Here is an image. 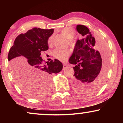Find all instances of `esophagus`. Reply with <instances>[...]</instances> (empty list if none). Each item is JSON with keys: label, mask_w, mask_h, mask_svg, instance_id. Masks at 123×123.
I'll use <instances>...</instances> for the list:
<instances>
[{"label": "esophagus", "mask_w": 123, "mask_h": 123, "mask_svg": "<svg viewBox=\"0 0 123 123\" xmlns=\"http://www.w3.org/2000/svg\"><path fill=\"white\" fill-rule=\"evenodd\" d=\"M67 67V65L66 64H63V69H65Z\"/></svg>", "instance_id": "34e87169"}]
</instances>
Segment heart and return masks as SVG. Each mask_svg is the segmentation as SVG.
I'll return each instance as SVG.
<instances>
[{"mask_svg": "<svg viewBox=\"0 0 123 123\" xmlns=\"http://www.w3.org/2000/svg\"><path fill=\"white\" fill-rule=\"evenodd\" d=\"M62 33L68 38V43L70 45H74V41L72 38L74 36L75 31L73 28L67 27L63 28L62 30ZM54 42V35H52L49 36L48 39V43L49 45H52ZM70 52L69 49L62 50L60 49H56L53 52V55L56 59L62 62H65L68 59Z\"/></svg>", "mask_w": 123, "mask_h": 123, "instance_id": "1", "label": "heart"}]
</instances>
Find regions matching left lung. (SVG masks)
I'll use <instances>...</instances> for the list:
<instances>
[{
	"mask_svg": "<svg viewBox=\"0 0 123 123\" xmlns=\"http://www.w3.org/2000/svg\"><path fill=\"white\" fill-rule=\"evenodd\" d=\"M77 30L84 36L78 40L69 62L75 64L72 85L79 93L90 95L98 91L103 85L109 64V55L105 47L102 54L95 51V38L84 25H78Z\"/></svg>",
	"mask_w": 123,
	"mask_h": 123,
	"instance_id": "8db88e82",
	"label": "left lung"
}]
</instances>
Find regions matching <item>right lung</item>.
<instances>
[{"label":"right lung","mask_w":123,"mask_h":123,"mask_svg":"<svg viewBox=\"0 0 123 123\" xmlns=\"http://www.w3.org/2000/svg\"><path fill=\"white\" fill-rule=\"evenodd\" d=\"M53 32L54 29L34 27L21 33L16 38L8 53V59L17 83L31 97H39L46 93L50 77L63 69L59 60H52L45 65L40 56L41 51L49 49L48 39Z\"/></svg>","instance_id":"right-lung-1"}]
</instances>
